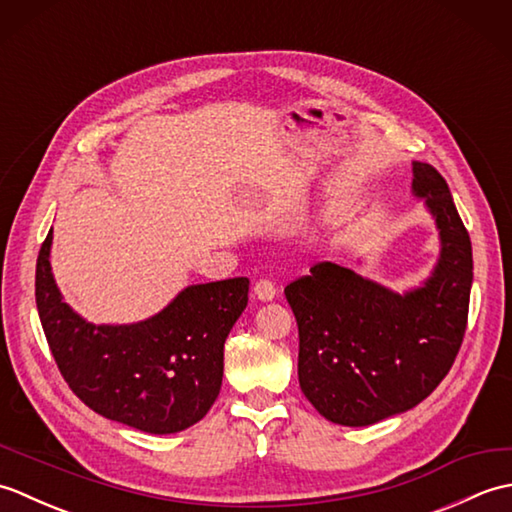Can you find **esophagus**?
<instances>
[{
  "instance_id": "esophagus-1",
  "label": "esophagus",
  "mask_w": 512,
  "mask_h": 512,
  "mask_svg": "<svg viewBox=\"0 0 512 512\" xmlns=\"http://www.w3.org/2000/svg\"><path fill=\"white\" fill-rule=\"evenodd\" d=\"M253 295L259 301H273L277 295V288L270 279H259L253 288Z\"/></svg>"
}]
</instances>
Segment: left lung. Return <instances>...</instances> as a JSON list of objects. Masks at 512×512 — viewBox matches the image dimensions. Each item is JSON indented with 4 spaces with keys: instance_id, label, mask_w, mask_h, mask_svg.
<instances>
[{
    "instance_id": "obj_1",
    "label": "left lung",
    "mask_w": 512,
    "mask_h": 512,
    "mask_svg": "<svg viewBox=\"0 0 512 512\" xmlns=\"http://www.w3.org/2000/svg\"><path fill=\"white\" fill-rule=\"evenodd\" d=\"M411 165V193L440 237L438 262L418 288L394 292L321 262L284 290L299 325L301 391L343 427H367L416 407L449 374L464 339L471 239L449 184L427 162Z\"/></svg>"
}]
</instances>
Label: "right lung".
I'll list each match as a JSON object with an SVG mask.
<instances>
[{
  "label": "right lung",
  "mask_w": 512,
  "mask_h": 512,
  "mask_svg": "<svg viewBox=\"0 0 512 512\" xmlns=\"http://www.w3.org/2000/svg\"><path fill=\"white\" fill-rule=\"evenodd\" d=\"M50 248L52 231L37 257V310L74 394L103 418L156 436L202 420L220 394L224 341L246 308L250 281L187 286L145 321L94 325L63 301Z\"/></svg>",
  "instance_id": "1"
}]
</instances>
